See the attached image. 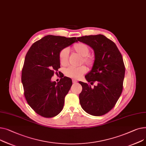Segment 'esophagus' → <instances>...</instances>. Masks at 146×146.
Masks as SVG:
<instances>
[{"mask_svg":"<svg viewBox=\"0 0 146 146\" xmlns=\"http://www.w3.org/2000/svg\"><path fill=\"white\" fill-rule=\"evenodd\" d=\"M72 82H73L74 84H75V83H76V82H77V81H76V80L73 79V80H72Z\"/></svg>","mask_w":146,"mask_h":146,"instance_id":"obj_1","label":"esophagus"}]
</instances>
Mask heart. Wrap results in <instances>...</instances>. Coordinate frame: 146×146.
<instances>
[{
	"label": "heart",
	"mask_w": 146,
	"mask_h": 146,
	"mask_svg": "<svg viewBox=\"0 0 146 146\" xmlns=\"http://www.w3.org/2000/svg\"><path fill=\"white\" fill-rule=\"evenodd\" d=\"M72 50L82 57L81 62H83L89 67H91L94 63L93 56L89 55L90 48L87 45L84 43L79 42L75 44L72 47ZM68 49H62L59 54V61L61 65L65 66L68 63ZM87 72V69L84 66L78 68L70 67L65 71V75L73 79H79Z\"/></svg>",
	"instance_id": "b5f03b06"
}]
</instances>
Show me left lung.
<instances>
[{"instance_id": "obj_1", "label": "left lung", "mask_w": 146, "mask_h": 146, "mask_svg": "<svg viewBox=\"0 0 146 146\" xmlns=\"http://www.w3.org/2000/svg\"><path fill=\"white\" fill-rule=\"evenodd\" d=\"M91 47L95 60L91 71L85 76L90 84L80 81L82 90L80 102L85 112L95 116L104 115L112 109L123 91L125 66L115 43L103 35L77 38ZM96 85L91 88V84Z\"/></svg>"}]
</instances>
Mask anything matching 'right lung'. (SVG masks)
Masks as SVG:
<instances>
[{"label":"right lung","instance_id":"1","mask_svg":"<svg viewBox=\"0 0 146 146\" xmlns=\"http://www.w3.org/2000/svg\"><path fill=\"white\" fill-rule=\"evenodd\" d=\"M76 42L75 37L46 35L33 44L26 55L22 71L24 95L30 107L42 117H54L63 109L72 80L63 75L56 83L51 78L60 68V51Z\"/></svg>","mask_w":146,"mask_h":146}]
</instances>
